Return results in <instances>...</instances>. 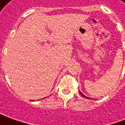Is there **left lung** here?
I'll return each instance as SVG.
<instances>
[{
	"label": "left lung",
	"instance_id": "obj_1",
	"mask_svg": "<svg viewBox=\"0 0 125 125\" xmlns=\"http://www.w3.org/2000/svg\"><path fill=\"white\" fill-rule=\"evenodd\" d=\"M80 94H81L82 96H84V97H85V98H88V97H86V96H84V94H82V93L81 92H80Z\"/></svg>",
	"mask_w": 125,
	"mask_h": 125
}]
</instances>
